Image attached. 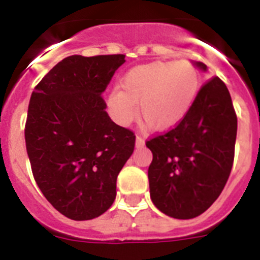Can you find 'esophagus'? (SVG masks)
<instances>
[{"label": "esophagus", "instance_id": "esophagus-1", "mask_svg": "<svg viewBox=\"0 0 260 260\" xmlns=\"http://www.w3.org/2000/svg\"><path fill=\"white\" fill-rule=\"evenodd\" d=\"M135 146H137V147H143L144 146V139H143V138L138 135L137 139H135Z\"/></svg>", "mask_w": 260, "mask_h": 260}]
</instances>
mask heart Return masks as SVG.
Listing matches in <instances>:
<instances>
[{
  "instance_id": "heart-1",
  "label": "heart",
  "mask_w": 260,
  "mask_h": 260,
  "mask_svg": "<svg viewBox=\"0 0 260 260\" xmlns=\"http://www.w3.org/2000/svg\"><path fill=\"white\" fill-rule=\"evenodd\" d=\"M201 88L198 69L189 61L150 62L128 70L107 98L108 112L119 125L139 116L157 132L183 121Z\"/></svg>"
}]
</instances>
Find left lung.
<instances>
[{"mask_svg": "<svg viewBox=\"0 0 260 260\" xmlns=\"http://www.w3.org/2000/svg\"><path fill=\"white\" fill-rule=\"evenodd\" d=\"M194 65L207 70L202 62ZM236 137L237 116L231 93L213 77L199 89L183 121L146 143L153 156L148 180L156 208L181 220L207 211L229 178Z\"/></svg>", "mask_w": 260, "mask_h": 260, "instance_id": "left-lung-1", "label": "left lung"}]
</instances>
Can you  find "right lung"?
I'll return each instance as SVG.
<instances>
[{
    "mask_svg": "<svg viewBox=\"0 0 260 260\" xmlns=\"http://www.w3.org/2000/svg\"><path fill=\"white\" fill-rule=\"evenodd\" d=\"M123 62L125 54L66 57L29 99L24 138L34 178L71 220L95 219L113 204L134 151V133L110 119L102 98Z\"/></svg>",
    "mask_w": 260,
    "mask_h": 260,
    "instance_id": "1",
    "label": "right lung"
}]
</instances>
